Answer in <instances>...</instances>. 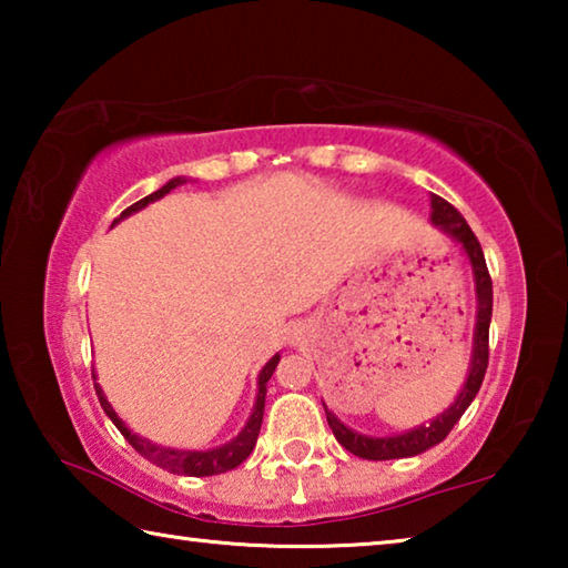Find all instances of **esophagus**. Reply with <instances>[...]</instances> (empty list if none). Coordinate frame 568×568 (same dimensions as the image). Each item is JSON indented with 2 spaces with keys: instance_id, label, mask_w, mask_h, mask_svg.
I'll return each mask as SVG.
<instances>
[{
  "instance_id": "1",
  "label": "esophagus",
  "mask_w": 568,
  "mask_h": 568,
  "mask_svg": "<svg viewBox=\"0 0 568 568\" xmlns=\"http://www.w3.org/2000/svg\"><path fill=\"white\" fill-rule=\"evenodd\" d=\"M301 341H303V328H293V331H291V343L297 345Z\"/></svg>"
}]
</instances>
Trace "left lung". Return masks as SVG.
<instances>
[{
    "mask_svg": "<svg viewBox=\"0 0 568 568\" xmlns=\"http://www.w3.org/2000/svg\"><path fill=\"white\" fill-rule=\"evenodd\" d=\"M430 225L440 230L444 235H448L460 250H464L466 261L470 265V273H474V283H476L474 348H470V363H468L464 388L458 390L454 403H450L444 413H438L436 418H430L428 423H420V426H416V428H408V430H403V434H393V436L358 434V430L345 426V423L335 416L333 410H328V406L323 403L325 418H328L333 436L338 438V444L343 448H348L351 454L358 458H368V460L410 458V456L423 454V450L434 448L450 434V428L456 426L458 418L464 416L466 408L470 406V400L476 398L480 383H484V376H486L488 325H491V311H494V285H491V275H488V267H486L484 250H480L474 230L468 227L464 215H460L454 205H448L446 200L438 195H430Z\"/></svg>",
    "mask_w": 568,
    "mask_h": 568,
    "instance_id": "left-lung-1",
    "label": "left lung"
}]
</instances>
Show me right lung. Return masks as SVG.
Here are the masks:
<instances>
[{"mask_svg":"<svg viewBox=\"0 0 568 568\" xmlns=\"http://www.w3.org/2000/svg\"><path fill=\"white\" fill-rule=\"evenodd\" d=\"M190 182L187 178H172L170 182H165L160 190L152 192V195L138 200V203L130 205L128 210L120 217H114L112 227L120 223V220L130 217L134 213H140L142 207H148L150 203H155V200L165 197L170 190H175L180 185H185ZM277 361H281V353H275L271 361L263 365V371L257 373V396H255V406L253 413H250L247 423L243 426V430L235 438L225 440V444H220L215 448H207V450H197V448H170V446H160V444H152V440L142 438L138 434H132V430L124 426V420L114 413V408L110 406L108 396H104V390L100 388V383H94V390H98V398H100V406L108 413V418L118 426L120 434L130 440V446L138 450L140 456H145L150 464H155L160 468L170 470V474H178V476H215V474H225V470H233L237 468L243 460L253 454L255 448V440L257 434H261V426H263V410H265V393H267V381H271L273 371ZM92 378L98 381V373H92Z\"/></svg>","mask_w":568,"mask_h":568,"instance_id":"1","label":"right lung"}]
</instances>
